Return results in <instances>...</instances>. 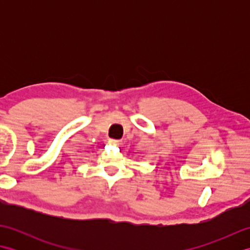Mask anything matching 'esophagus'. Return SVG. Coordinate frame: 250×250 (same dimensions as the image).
I'll return each mask as SVG.
<instances>
[{
	"label": "esophagus",
	"instance_id": "1",
	"mask_svg": "<svg viewBox=\"0 0 250 250\" xmlns=\"http://www.w3.org/2000/svg\"><path fill=\"white\" fill-rule=\"evenodd\" d=\"M109 144L110 145H114V146H119L121 143L118 140H109Z\"/></svg>",
	"mask_w": 250,
	"mask_h": 250
}]
</instances>
